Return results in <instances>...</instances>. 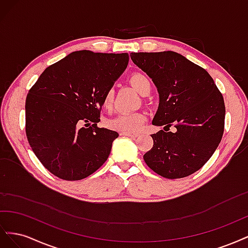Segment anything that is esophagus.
<instances>
[{
    "label": "esophagus",
    "mask_w": 248,
    "mask_h": 248,
    "mask_svg": "<svg viewBox=\"0 0 248 248\" xmlns=\"http://www.w3.org/2000/svg\"><path fill=\"white\" fill-rule=\"evenodd\" d=\"M121 136H125V137H130V138H137L140 136V133L138 132H126V131H122Z\"/></svg>",
    "instance_id": "obj_1"
}]
</instances>
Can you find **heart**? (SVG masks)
Listing matches in <instances>:
<instances>
[{
	"label": "heart",
	"mask_w": 248,
	"mask_h": 248,
	"mask_svg": "<svg viewBox=\"0 0 248 248\" xmlns=\"http://www.w3.org/2000/svg\"><path fill=\"white\" fill-rule=\"evenodd\" d=\"M130 82L136 88L137 91L142 96L149 95L152 90V81L144 73H133L130 77ZM112 100H114V90L108 89L103 96V106L106 108H109L112 104ZM145 121L146 115L144 112H120L116 117L108 120V125L115 130L134 132L140 128Z\"/></svg>",
	"instance_id": "heart-1"
}]
</instances>
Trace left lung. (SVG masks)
Segmentation results:
<instances>
[{
  "label": "left lung",
  "instance_id": "8db88e82",
  "mask_svg": "<svg viewBox=\"0 0 248 248\" xmlns=\"http://www.w3.org/2000/svg\"><path fill=\"white\" fill-rule=\"evenodd\" d=\"M132 62L152 78L159 106L152 124L176 132L151 134L147 166L168 179L199 170L213 155L224 129L226 107L213 78L201 66L175 51L131 52Z\"/></svg>",
  "mask_w": 248,
  "mask_h": 248
}]
</instances>
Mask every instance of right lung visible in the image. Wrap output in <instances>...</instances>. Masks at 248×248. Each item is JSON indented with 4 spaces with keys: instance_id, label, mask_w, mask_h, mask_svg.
Segmentation results:
<instances>
[{
    "instance_id": "right-lung-1",
    "label": "right lung",
    "mask_w": 248,
    "mask_h": 248,
    "mask_svg": "<svg viewBox=\"0 0 248 248\" xmlns=\"http://www.w3.org/2000/svg\"><path fill=\"white\" fill-rule=\"evenodd\" d=\"M128 61L126 52L73 51L48 66L30 89L26 134L37 158L51 174L77 181L107 161L119 133L99 128L97 123L104 94ZM84 123L88 129L80 127Z\"/></svg>"
}]
</instances>
